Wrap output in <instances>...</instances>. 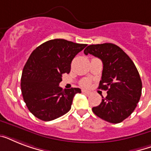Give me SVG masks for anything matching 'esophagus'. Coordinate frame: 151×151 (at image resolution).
Listing matches in <instances>:
<instances>
[{"mask_svg":"<svg viewBox=\"0 0 151 151\" xmlns=\"http://www.w3.org/2000/svg\"><path fill=\"white\" fill-rule=\"evenodd\" d=\"M82 92L83 93H85V94H87V95L91 94V92H89V91H87V90H82Z\"/></svg>","mask_w":151,"mask_h":151,"instance_id":"34e87169","label":"esophagus"}]
</instances>
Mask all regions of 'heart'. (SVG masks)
<instances>
[{
    "mask_svg": "<svg viewBox=\"0 0 151 151\" xmlns=\"http://www.w3.org/2000/svg\"><path fill=\"white\" fill-rule=\"evenodd\" d=\"M81 85H82L83 87H88V86L89 85V81H88V80L83 81L82 82H81Z\"/></svg>",
    "mask_w": 151,
    "mask_h": 151,
    "instance_id": "heart-1",
    "label": "heart"
}]
</instances>
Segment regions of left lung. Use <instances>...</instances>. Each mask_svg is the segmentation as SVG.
<instances>
[{
  "mask_svg": "<svg viewBox=\"0 0 151 151\" xmlns=\"http://www.w3.org/2000/svg\"><path fill=\"white\" fill-rule=\"evenodd\" d=\"M103 62L99 89L107 91L99 106L92 107L95 114L106 122H123L136 109L142 93V81L135 64L122 48L111 43L91 45L84 51Z\"/></svg>",
  "mask_w": 151,
  "mask_h": 151,
  "instance_id": "obj_1",
  "label": "left lung"
}]
</instances>
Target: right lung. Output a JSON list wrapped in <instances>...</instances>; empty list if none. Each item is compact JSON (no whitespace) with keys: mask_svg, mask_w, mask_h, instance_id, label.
<instances>
[{"mask_svg":"<svg viewBox=\"0 0 151 151\" xmlns=\"http://www.w3.org/2000/svg\"><path fill=\"white\" fill-rule=\"evenodd\" d=\"M87 46L64 39L50 40L33 51L25 64L21 91L28 110L39 119L49 122L68 112L80 88L63 90L62 75L70 72V64Z\"/></svg>","mask_w":151,"mask_h":151,"instance_id":"right-lung-1","label":"right lung"}]
</instances>
